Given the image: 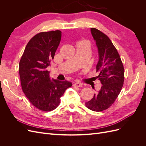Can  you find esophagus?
Masks as SVG:
<instances>
[{
    "instance_id": "obj_1",
    "label": "esophagus",
    "mask_w": 146,
    "mask_h": 146,
    "mask_svg": "<svg viewBox=\"0 0 146 146\" xmlns=\"http://www.w3.org/2000/svg\"><path fill=\"white\" fill-rule=\"evenodd\" d=\"M73 86H75V87H82L83 84L80 82H75L74 83Z\"/></svg>"
}]
</instances>
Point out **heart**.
<instances>
[{"instance_id":"heart-1","label":"heart","mask_w":146,"mask_h":146,"mask_svg":"<svg viewBox=\"0 0 146 146\" xmlns=\"http://www.w3.org/2000/svg\"><path fill=\"white\" fill-rule=\"evenodd\" d=\"M79 43H81V44H86V45H88V41H81L79 42Z\"/></svg>"}]
</instances>
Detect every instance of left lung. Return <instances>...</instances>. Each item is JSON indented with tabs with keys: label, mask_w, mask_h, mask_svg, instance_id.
I'll return each instance as SVG.
<instances>
[{
	"label": "left lung",
	"mask_w": 146,
	"mask_h": 146,
	"mask_svg": "<svg viewBox=\"0 0 146 146\" xmlns=\"http://www.w3.org/2000/svg\"><path fill=\"white\" fill-rule=\"evenodd\" d=\"M91 33L98 50L96 71L99 72L98 78L102 86L85 105L92 111H101L109 108L120 93L124 69L116 48L107 35L94 28L91 29Z\"/></svg>",
	"instance_id": "left-lung-1"
}]
</instances>
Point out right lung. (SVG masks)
<instances>
[{
    "instance_id": "obj_1",
    "label": "right lung",
    "mask_w": 146,
    "mask_h": 146,
    "mask_svg": "<svg viewBox=\"0 0 146 146\" xmlns=\"http://www.w3.org/2000/svg\"><path fill=\"white\" fill-rule=\"evenodd\" d=\"M61 38L60 30L41 32L30 39L19 65L22 89L35 107L44 111L54 110L72 83L50 78L47 68L54 59Z\"/></svg>"
}]
</instances>
